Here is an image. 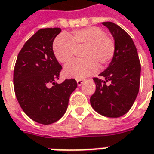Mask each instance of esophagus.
Returning <instances> with one entry per match:
<instances>
[{
  "instance_id": "1",
  "label": "esophagus",
  "mask_w": 154,
  "mask_h": 154,
  "mask_svg": "<svg viewBox=\"0 0 154 154\" xmlns=\"http://www.w3.org/2000/svg\"><path fill=\"white\" fill-rule=\"evenodd\" d=\"M83 82H84L83 79H77V86H79V87H80V86H82Z\"/></svg>"
}]
</instances>
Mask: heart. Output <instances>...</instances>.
Instances as JSON below:
<instances>
[{"mask_svg": "<svg viewBox=\"0 0 154 154\" xmlns=\"http://www.w3.org/2000/svg\"><path fill=\"white\" fill-rule=\"evenodd\" d=\"M81 53L82 60L72 61L63 69L67 77L82 79L96 73L98 66L104 68L110 63L116 54V44L112 38L106 35L103 29L89 27L72 32L69 38L58 35L54 42V54L59 63H67L76 54Z\"/></svg>", "mask_w": 154, "mask_h": 154, "instance_id": "obj_1", "label": "heart"}]
</instances>
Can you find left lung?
I'll return each instance as SVG.
<instances>
[{"mask_svg":"<svg viewBox=\"0 0 154 154\" xmlns=\"http://www.w3.org/2000/svg\"><path fill=\"white\" fill-rule=\"evenodd\" d=\"M113 36L116 54L106 70L94 77L96 91L90 102L101 116L117 118L126 114L138 96L141 65L134 41L127 33L113 22H103Z\"/></svg>","mask_w":154,"mask_h":154,"instance_id":"obj_1","label":"left lung"}]
</instances>
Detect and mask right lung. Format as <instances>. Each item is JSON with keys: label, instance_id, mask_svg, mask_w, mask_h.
<instances>
[{"label": "right lung", "instance_id": "add662e5", "mask_svg": "<svg viewBox=\"0 0 154 154\" xmlns=\"http://www.w3.org/2000/svg\"><path fill=\"white\" fill-rule=\"evenodd\" d=\"M60 32V28L38 30L20 51L14 69V88L20 106L30 119L43 125L63 117L70 95L77 87L75 79L55 82L62 66L54 56L53 43Z\"/></svg>", "mask_w": 154, "mask_h": 154}]
</instances>
